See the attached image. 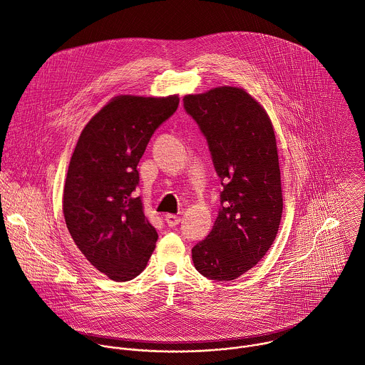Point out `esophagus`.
<instances>
[{"label": "esophagus", "instance_id": "34e87169", "mask_svg": "<svg viewBox=\"0 0 365 365\" xmlns=\"http://www.w3.org/2000/svg\"><path fill=\"white\" fill-rule=\"evenodd\" d=\"M165 222L168 223V226L173 227V226H176V225L180 223V217L176 216V215H166V216H165Z\"/></svg>", "mask_w": 365, "mask_h": 365}]
</instances>
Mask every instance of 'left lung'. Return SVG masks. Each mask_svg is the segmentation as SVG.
I'll list each match as a JSON object with an SVG mask.
<instances>
[{"instance_id":"1","label":"left lung","mask_w":365,"mask_h":365,"mask_svg":"<svg viewBox=\"0 0 365 365\" xmlns=\"http://www.w3.org/2000/svg\"><path fill=\"white\" fill-rule=\"evenodd\" d=\"M207 139L223 190L209 236L192 249L196 270L230 282L253 269L272 247L283 213L274 128L246 89L217 86L183 98Z\"/></svg>"}]
</instances>
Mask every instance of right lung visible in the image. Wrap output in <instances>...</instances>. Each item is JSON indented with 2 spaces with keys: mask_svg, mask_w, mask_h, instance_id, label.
<instances>
[{
  "mask_svg": "<svg viewBox=\"0 0 365 365\" xmlns=\"http://www.w3.org/2000/svg\"><path fill=\"white\" fill-rule=\"evenodd\" d=\"M179 95L112 98L85 125L72 153L62 197L66 227L86 260L115 282L139 276L158 240L145 216L136 166Z\"/></svg>",
  "mask_w": 365,
  "mask_h": 365,
  "instance_id": "obj_1",
  "label": "right lung"
}]
</instances>
